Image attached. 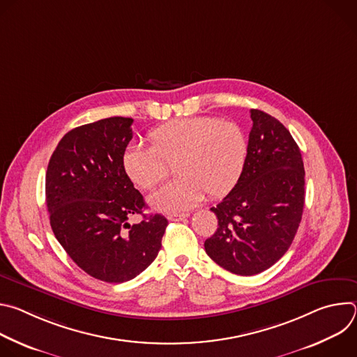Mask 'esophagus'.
<instances>
[{
    "mask_svg": "<svg viewBox=\"0 0 357 357\" xmlns=\"http://www.w3.org/2000/svg\"><path fill=\"white\" fill-rule=\"evenodd\" d=\"M188 216H189L188 213H172V215H168V220H171V222H179V220L186 219Z\"/></svg>",
    "mask_w": 357,
    "mask_h": 357,
    "instance_id": "1",
    "label": "esophagus"
}]
</instances>
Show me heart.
Returning <instances> with one entry per match:
<instances>
[{
  "mask_svg": "<svg viewBox=\"0 0 357 357\" xmlns=\"http://www.w3.org/2000/svg\"><path fill=\"white\" fill-rule=\"evenodd\" d=\"M149 146L131 144L123 152V168L141 189L155 188L167 175V164L178 176L149 196L158 212L193 208L205 199L226 195L244 167L247 142L241 128L213 117H189L164 124L148 135Z\"/></svg>",
  "mask_w": 357,
  "mask_h": 357,
  "instance_id": "heart-1",
  "label": "heart"
}]
</instances>
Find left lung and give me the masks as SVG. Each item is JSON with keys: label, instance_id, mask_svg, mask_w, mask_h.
Listing matches in <instances>:
<instances>
[{"label": "left lung", "instance_id": "1", "mask_svg": "<svg viewBox=\"0 0 357 357\" xmlns=\"http://www.w3.org/2000/svg\"><path fill=\"white\" fill-rule=\"evenodd\" d=\"M252 127L241 175L211 211L219 227L205 241L208 256L237 275L259 274L289 248L305 202V169L289 131L252 109Z\"/></svg>", "mask_w": 357, "mask_h": 357}]
</instances>
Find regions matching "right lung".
<instances>
[{
    "label": "right lung",
    "mask_w": 357,
    "mask_h": 357,
    "mask_svg": "<svg viewBox=\"0 0 357 357\" xmlns=\"http://www.w3.org/2000/svg\"><path fill=\"white\" fill-rule=\"evenodd\" d=\"M132 119L110 117L70 130L49 160L45 193L50 227L69 257L106 282L130 281L158 256L168 226L146 208L123 168Z\"/></svg>",
    "instance_id": "1"
}]
</instances>
